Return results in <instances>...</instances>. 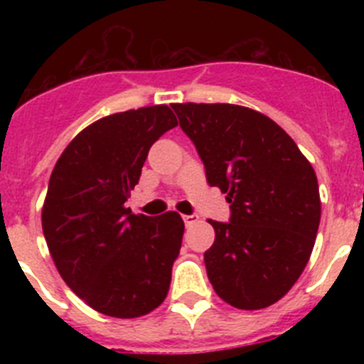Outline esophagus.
Returning <instances> with one entry per match:
<instances>
[{"label": "esophagus", "mask_w": 364, "mask_h": 364, "mask_svg": "<svg viewBox=\"0 0 364 364\" xmlns=\"http://www.w3.org/2000/svg\"><path fill=\"white\" fill-rule=\"evenodd\" d=\"M184 222L186 226H193V224H197L198 222V215H184Z\"/></svg>", "instance_id": "esophagus-1"}]
</instances>
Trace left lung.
<instances>
[{"instance_id":"left-lung-1","label":"left lung","mask_w":364,"mask_h":364,"mask_svg":"<svg viewBox=\"0 0 364 364\" xmlns=\"http://www.w3.org/2000/svg\"><path fill=\"white\" fill-rule=\"evenodd\" d=\"M208 184L228 193L230 222L210 220L205 269L222 301L260 310L284 297L306 268L321 220L314 167L272 118L233 104H173Z\"/></svg>"}]
</instances>
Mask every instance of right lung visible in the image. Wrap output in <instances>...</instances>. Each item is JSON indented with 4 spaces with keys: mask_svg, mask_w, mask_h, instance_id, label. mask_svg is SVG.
I'll list each match as a JSON object with an SVG mask.
<instances>
[{
    "mask_svg": "<svg viewBox=\"0 0 364 364\" xmlns=\"http://www.w3.org/2000/svg\"><path fill=\"white\" fill-rule=\"evenodd\" d=\"M167 105L131 109L87 125L58 159L41 228L58 272L92 310L134 319L159 308L171 284L184 220L125 208L149 147L176 127Z\"/></svg>",
    "mask_w": 364,
    "mask_h": 364,
    "instance_id": "1",
    "label": "right lung"
}]
</instances>
